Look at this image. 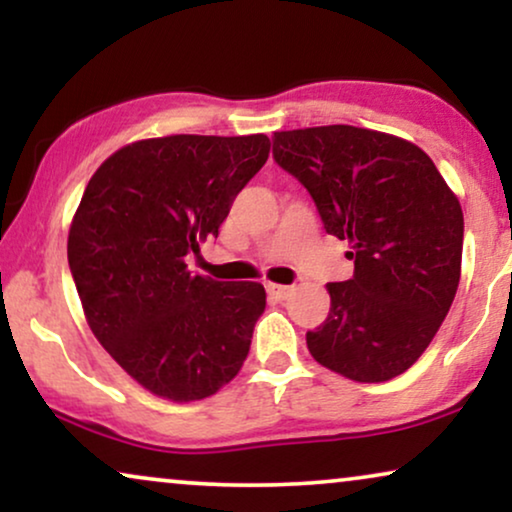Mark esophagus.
<instances>
[{"label":"esophagus","instance_id":"34e87169","mask_svg":"<svg viewBox=\"0 0 512 512\" xmlns=\"http://www.w3.org/2000/svg\"><path fill=\"white\" fill-rule=\"evenodd\" d=\"M292 288L290 285H278V283H267V295L274 299V302H283V299L290 297Z\"/></svg>","mask_w":512,"mask_h":512}]
</instances>
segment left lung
I'll use <instances>...</instances> for the list:
<instances>
[{"label": "left lung", "instance_id": "obj_1", "mask_svg": "<svg viewBox=\"0 0 512 512\" xmlns=\"http://www.w3.org/2000/svg\"><path fill=\"white\" fill-rule=\"evenodd\" d=\"M274 159L311 194L327 234L351 245L353 276L327 283L330 313L306 332L311 356L365 384L398 377L459 288V199L417 145L367 128L274 133Z\"/></svg>", "mask_w": 512, "mask_h": 512}]
</instances>
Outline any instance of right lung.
Masks as SVG:
<instances>
[{"mask_svg":"<svg viewBox=\"0 0 512 512\" xmlns=\"http://www.w3.org/2000/svg\"><path fill=\"white\" fill-rule=\"evenodd\" d=\"M267 135H168L114 152L88 182L67 262L93 335L149 393L175 403L229 384L267 306L262 283L192 274L269 159Z\"/></svg>","mask_w":512,"mask_h":512,"instance_id":"1","label":"right lung"}]
</instances>
